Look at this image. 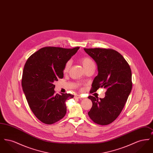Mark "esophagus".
<instances>
[{
  "mask_svg": "<svg viewBox=\"0 0 153 153\" xmlns=\"http://www.w3.org/2000/svg\"><path fill=\"white\" fill-rule=\"evenodd\" d=\"M74 98L75 99H81L82 96L80 95H76L74 96Z\"/></svg>",
  "mask_w": 153,
  "mask_h": 153,
  "instance_id": "34e87169",
  "label": "esophagus"
}]
</instances>
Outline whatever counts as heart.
<instances>
[{"label":"heart","instance_id":"1","mask_svg":"<svg viewBox=\"0 0 153 153\" xmlns=\"http://www.w3.org/2000/svg\"><path fill=\"white\" fill-rule=\"evenodd\" d=\"M80 62L84 66V68H85V69L91 66L95 65V63L94 61L90 57H85L80 58ZM71 63L70 61H68L66 63L65 65L64 66V72L65 73H66L69 71L71 67Z\"/></svg>","mask_w":153,"mask_h":153}]
</instances>
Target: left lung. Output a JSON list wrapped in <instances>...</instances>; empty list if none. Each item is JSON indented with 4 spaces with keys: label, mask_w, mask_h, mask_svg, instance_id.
Listing matches in <instances>:
<instances>
[{
    "label": "left lung",
    "mask_w": 153,
    "mask_h": 153,
    "mask_svg": "<svg viewBox=\"0 0 153 153\" xmlns=\"http://www.w3.org/2000/svg\"><path fill=\"white\" fill-rule=\"evenodd\" d=\"M95 61L98 74L92 84L91 91L99 88L107 89L104 98L92 96L88 99L92 107L88 114L95 123L107 125L113 122L121 113L132 89L131 68L123 57L111 49H84Z\"/></svg>",
    "instance_id": "1"
}]
</instances>
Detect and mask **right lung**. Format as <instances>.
Wrapping results in <instances>:
<instances>
[{
  "label": "right lung",
  "instance_id": "1",
  "mask_svg": "<svg viewBox=\"0 0 153 153\" xmlns=\"http://www.w3.org/2000/svg\"><path fill=\"white\" fill-rule=\"evenodd\" d=\"M79 48L45 47L33 54L25 65L23 91L30 109L44 123H54L65 115L66 101L74 96L56 94L53 82L64 77L66 63Z\"/></svg>",
  "mask_w": 153,
  "mask_h": 153
}]
</instances>
